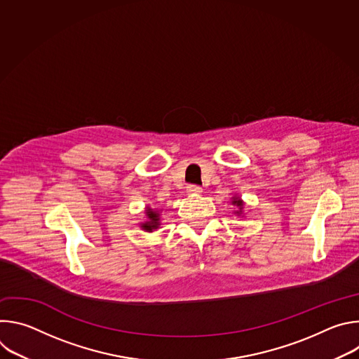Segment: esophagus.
Masks as SVG:
<instances>
[{
    "label": "esophagus",
    "instance_id": "obj_1",
    "mask_svg": "<svg viewBox=\"0 0 359 359\" xmlns=\"http://www.w3.org/2000/svg\"><path fill=\"white\" fill-rule=\"evenodd\" d=\"M201 191H203V189L200 186H197V184H189L187 186V193L189 194H200Z\"/></svg>",
    "mask_w": 359,
    "mask_h": 359
}]
</instances>
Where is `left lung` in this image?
Returning <instances> with one entry per match:
<instances>
[{"instance_id":"1","label":"left lung","mask_w":359,"mask_h":359,"mask_svg":"<svg viewBox=\"0 0 359 359\" xmlns=\"http://www.w3.org/2000/svg\"><path fill=\"white\" fill-rule=\"evenodd\" d=\"M233 204H237V206L241 209V206H243V201H241L238 197H236V198H234V201H233Z\"/></svg>"}]
</instances>
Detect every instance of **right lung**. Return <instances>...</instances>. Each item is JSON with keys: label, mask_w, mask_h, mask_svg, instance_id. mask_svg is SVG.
<instances>
[{"label": "right lung", "mask_w": 359, "mask_h": 359, "mask_svg": "<svg viewBox=\"0 0 359 359\" xmlns=\"http://www.w3.org/2000/svg\"><path fill=\"white\" fill-rule=\"evenodd\" d=\"M146 215H147L149 222L143 223V224H142V229L146 230V231H151V230L158 229V226H159V215L153 212L151 209H149V210L146 212Z\"/></svg>", "instance_id": "add662e5"}]
</instances>
